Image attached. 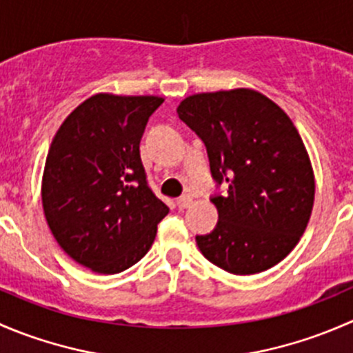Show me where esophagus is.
<instances>
[{"instance_id":"34e87169","label":"esophagus","mask_w":353,"mask_h":353,"mask_svg":"<svg viewBox=\"0 0 353 353\" xmlns=\"http://www.w3.org/2000/svg\"><path fill=\"white\" fill-rule=\"evenodd\" d=\"M191 201H193V199H191L190 196H181V198H177L176 205H177V208H179V210H184V208H188V206L191 205Z\"/></svg>"}]
</instances>
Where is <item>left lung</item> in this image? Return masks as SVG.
Wrapping results in <instances>:
<instances>
[{"instance_id": "8db88e82", "label": "left lung", "mask_w": 353, "mask_h": 353, "mask_svg": "<svg viewBox=\"0 0 353 353\" xmlns=\"http://www.w3.org/2000/svg\"><path fill=\"white\" fill-rule=\"evenodd\" d=\"M177 114L205 141L210 169L229 190L212 203L215 230L201 254L232 275L279 265L297 245L314 205V170L285 110L252 88L188 95Z\"/></svg>"}]
</instances>
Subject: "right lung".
Returning <instances> with one entry per match:
<instances>
[{"label":"right lung","mask_w":353,"mask_h":353,"mask_svg":"<svg viewBox=\"0 0 353 353\" xmlns=\"http://www.w3.org/2000/svg\"><path fill=\"white\" fill-rule=\"evenodd\" d=\"M159 95L101 92L56 131L42 174V208L71 259L101 275L121 273L154 244L169 213L152 193L140 140Z\"/></svg>","instance_id":"add662e5"}]
</instances>
